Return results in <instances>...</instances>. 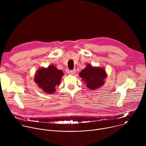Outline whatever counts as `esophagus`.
<instances>
[{"mask_svg": "<svg viewBox=\"0 0 146 146\" xmlns=\"http://www.w3.org/2000/svg\"><path fill=\"white\" fill-rule=\"evenodd\" d=\"M75 73H76V69H73L70 71V73L71 74H74Z\"/></svg>", "mask_w": 146, "mask_h": 146, "instance_id": "esophagus-1", "label": "esophagus"}]
</instances>
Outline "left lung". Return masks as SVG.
Listing matches in <instances>:
<instances>
[{
	"mask_svg": "<svg viewBox=\"0 0 146 146\" xmlns=\"http://www.w3.org/2000/svg\"><path fill=\"white\" fill-rule=\"evenodd\" d=\"M79 74L87 83V87L92 90L104 84L105 81L103 80L106 77L105 69L94 68L90 64L82 70Z\"/></svg>",
	"mask_w": 146,
	"mask_h": 146,
	"instance_id": "obj_1",
	"label": "left lung"
}]
</instances>
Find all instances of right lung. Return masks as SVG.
<instances>
[{"mask_svg": "<svg viewBox=\"0 0 146 146\" xmlns=\"http://www.w3.org/2000/svg\"><path fill=\"white\" fill-rule=\"evenodd\" d=\"M63 74L62 70L57 69L53 65H50L47 69H38L35 75V81L45 92L52 94L56 91L55 87L59 84Z\"/></svg>", "mask_w": 146, "mask_h": 146, "instance_id": "obj_1", "label": "right lung"}]
</instances>
